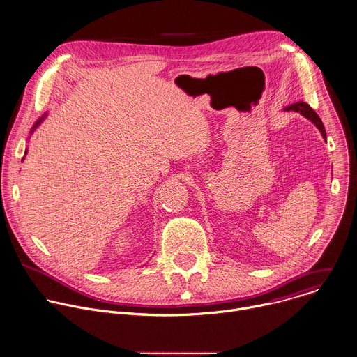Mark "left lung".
Returning a JSON list of instances; mask_svg holds the SVG:
<instances>
[{"mask_svg": "<svg viewBox=\"0 0 357 357\" xmlns=\"http://www.w3.org/2000/svg\"><path fill=\"white\" fill-rule=\"evenodd\" d=\"M284 109H285V111H296V112H301L305 118H307L309 121H312V122L319 128V130L321 132L323 137L327 139V137H326V128H324V125H323L320 116L316 114V111H314L309 104H306V102H303V101H299V102H295V104H292V105H288V107L284 108Z\"/></svg>", "mask_w": 357, "mask_h": 357, "instance_id": "8db88e82", "label": "left lung"}]
</instances>
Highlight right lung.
Returning <instances> with one entry per match:
<instances>
[{
    "label": "right lung",
    "mask_w": 357,
    "mask_h": 357,
    "mask_svg": "<svg viewBox=\"0 0 357 357\" xmlns=\"http://www.w3.org/2000/svg\"><path fill=\"white\" fill-rule=\"evenodd\" d=\"M44 116H45V115H44ZM44 116H41V118H40V119H38V121H37V122H36V123H34V126H33V129H31V132H33V130H34V129H36V128H37V126H38V125H40V123H41V121H43V119H44Z\"/></svg>",
    "instance_id": "1"
}]
</instances>
